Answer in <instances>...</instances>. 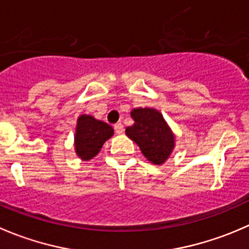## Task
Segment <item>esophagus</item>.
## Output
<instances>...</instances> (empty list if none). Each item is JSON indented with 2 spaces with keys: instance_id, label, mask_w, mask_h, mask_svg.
<instances>
[{
  "instance_id": "obj_1",
  "label": "esophagus",
  "mask_w": 249,
  "mask_h": 249,
  "mask_svg": "<svg viewBox=\"0 0 249 249\" xmlns=\"http://www.w3.org/2000/svg\"><path fill=\"white\" fill-rule=\"evenodd\" d=\"M114 130L117 134H123V132H124V125H123L122 123H118V124L114 125Z\"/></svg>"
}]
</instances>
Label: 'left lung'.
I'll return each instance as SVG.
<instances>
[{
  "instance_id": "8db88e82",
  "label": "left lung",
  "mask_w": 249,
  "mask_h": 249,
  "mask_svg": "<svg viewBox=\"0 0 249 249\" xmlns=\"http://www.w3.org/2000/svg\"><path fill=\"white\" fill-rule=\"evenodd\" d=\"M134 125L127 126L125 134L139 144L143 156L153 164H163L173 152L175 136L163 115L153 108L131 110Z\"/></svg>"
}]
</instances>
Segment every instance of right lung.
Masks as SVG:
<instances>
[{
  "instance_id": "add662e5",
  "label": "right lung",
  "mask_w": 249,
  "mask_h": 249,
  "mask_svg": "<svg viewBox=\"0 0 249 249\" xmlns=\"http://www.w3.org/2000/svg\"><path fill=\"white\" fill-rule=\"evenodd\" d=\"M114 130L107 123L88 114L78 118L75 130V152L83 160H90L98 154L103 143L113 136Z\"/></svg>"
}]
</instances>
